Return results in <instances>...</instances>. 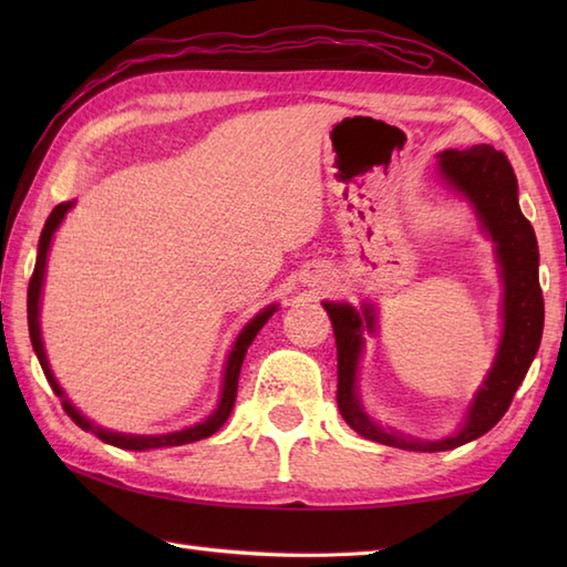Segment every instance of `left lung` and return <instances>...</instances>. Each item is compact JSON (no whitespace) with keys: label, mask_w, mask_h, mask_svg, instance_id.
Segmentation results:
<instances>
[{"label":"left lung","mask_w":567,"mask_h":567,"mask_svg":"<svg viewBox=\"0 0 567 567\" xmlns=\"http://www.w3.org/2000/svg\"><path fill=\"white\" fill-rule=\"evenodd\" d=\"M443 185L473 207L480 228L495 246V262L502 282V333L497 353L470 400L463 421L449 436L416 439L380 426L358 392V370L365 351V336L378 333V309L363 302H321L329 311L336 351H339V412L346 424L363 439L402 451H451L487 433L507 412L514 392L532 368L544 333V295L538 285V244L534 226L519 209V185L507 155L487 143L467 151L449 148L436 155Z\"/></svg>","instance_id":"1"}]
</instances>
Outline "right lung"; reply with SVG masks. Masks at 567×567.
Here are the masks:
<instances>
[{
    "label": "right lung",
    "instance_id": "right-lung-1",
    "mask_svg": "<svg viewBox=\"0 0 567 567\" xmlns=\"http://www.w3.org/2000/svg\"><path fill=\"white\" fill-rule=\"evenodd\" d=\"M75 207V199L72 202H63L58 204V207L51 212V216L45 219V226L41 231V240H39V256H35V268L31 275V282H29V299H27V311H29V336H31V346L35 351V358H39V363L43 368V375L51 384L53 392L60 396V402H63V409L68 412V416L75 421V424L82 431H90L94 436L102 439L104 443L116 445V449H126V451H151V449H167V445H185V443H195L202 439H209L212 433L219 431L228 414H231L234 402H236V392H238V375H240V365H244V358L248 346L256 339L258 331L268 323V319L277 311V305H268L265 309H260L256 317H252L240 333L236 336V341L231 346V351L226 355V363H224V378H221V394H219V402H216L214 412L199 421L195 426H187V429H179V431H171V433H151V436H143V433H122V431H112V429H102L84 416L80 409L68 400V394L60 388L51 363H48V355H45V348H43V336H41V295H43V280H45V265H48V250H51L53 244V236L58 231V226L63 224L65 214Z\"/></svg>",
    "mask_w": 567,
    "mask_h": 567
}]
</instances>
